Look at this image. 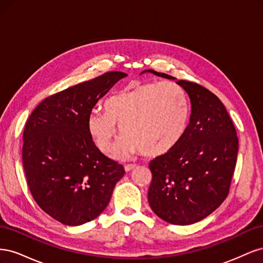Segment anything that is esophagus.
<instances>
[{
  "mask_svg": "<svg viewBox=\"0 0 263 263\" xmlns=\"http://www.w3.org/2000/svg\"><path fill=\"white\" fill-rule=\"evenodd\" d=\"M135 168H136V164H126L125 165V171L126 172H129L133 169H135Z\"/></svg>",
  "mask_w": 263,
  "mask_h": 263,
  "instance_id": "obj_1",
  "label": "esophagus"
}]
</instances>
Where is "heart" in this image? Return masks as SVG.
<instances>
[{"label": "heart", "mask_w": 263, "mask_h": 263, "mask_svg": "<svg viewBox=\"0 0 263 263\" xmlns=\"http://www.w3.org/2000/svg\"><path fill=\"white\" fill-rule=\"evenodd\" d=\"M106 112L93 109L87 117L95 145L108 153L113 148L118 126L126 135L117 155L140 151L149 157L168 153L184 136L190 104L184 90L176 83H146L113 95L105 102Z\"/></svg>", "instance_id": "b5f03b06"}]
</instances>
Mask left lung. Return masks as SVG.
I'll return each mask as SVG.
<instances>
[{
	"label": "left lung",
	"instance_id": "8db88e82",
	"mask_svg": "<svg viewBox=\"0 0 263 263\" xmlns=\"http://www.w3.org/2000/svg\"><path fill=\"white\" fill-rule=\"evenodd\" d=\"M148 72L174 79L154 70ZM177 83L191 100L190 123L176 147L150 161L153 181L148 202L161 219L183 226L208 217L227 197L237 161L238 137L216 95L194 82Z\"/></svg>",
	"mask_w": 263,
	"mask_h": 263
}]
</instances>
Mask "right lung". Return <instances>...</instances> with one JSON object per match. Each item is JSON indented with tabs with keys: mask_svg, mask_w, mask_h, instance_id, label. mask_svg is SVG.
Returning a JSON list of instances; mask_svg holds the SVG:
<instances>
[{
	"mask_svg": "<svg viewBox=\"0 0 263 263\" xmlns=\"http://www.w3.org/2000/svg\"><path fill=\"white\" fill-rule=\"evenodd\" d=\"M127 74L106 72L45 99L23 134V166L34 200L63 225L79 226L106 209L124 166L103 155L87 129L93 107Z\"/></svg>",
	"mask_w": 263,
	"mask_h": 263,
	"instance_id": "add662e5",
	"label": "right lung"
}]
</instances>
